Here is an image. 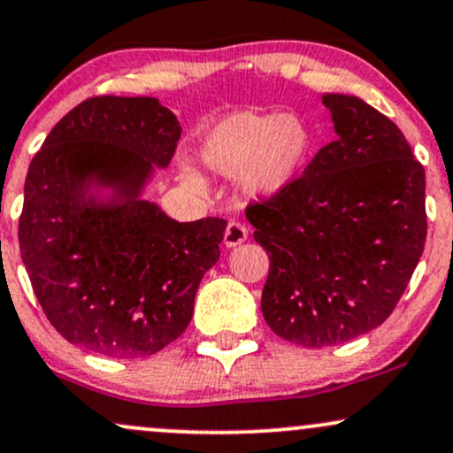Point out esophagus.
Returning <instances> with one entry per match:
<instances>
[{
	"label": "esophagus",
	"instance_id": "1",
	"mask_svg": "<svg viewBox=\"0 0 453 453\" xmlns=\"http://www.w3.org/2000/svg\"><path fill=\"white\" fill-rule=\"evenodd\" d=\"M247 236H249L247 226H242V223L238 221H230L226 227V234H223V242H226L227 249H234L247 241Z\"/></svg>",
	"mask_w": 453,
	"mask_h": 453
}]
</instances>
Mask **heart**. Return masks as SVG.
<instances>
[{
  "label": "heart",
  "instance_id": "heart-1",
  "mask_svg": "<svg viewBox=\"0 0 453 453\" xmlns=\"http://www.w3.org/2000/svg\"><path fill=\"white\" fill-rule=\"evenodd\" d=\"M309 153V127L283 112L232 114L200 144L202 164L221 179L238 180L253 200H268L292 185ZM183 183L202 189V179L191 168H183Z\"/></svg>",
  "mask_w": 453,
  "mask_h": 453
}]
</instances>
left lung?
Wrapping results in <instances>:
<instances>
[{
  "instance_id": "left-lung-1",
  "label": "left lung",
  "mask_w": 453,
  "mask_h": 453,
  "mask_svg": "<svg viewBox=\"0 0 453 453\" xmlns=\"http://www.w3.org/2000/svg\"><path fill=\"white\" fill-rule=\"evenodd\" d=\"M321 102L334 142L279 196L247 209L270 257L264 319L303 347L381 326L426 242V176L403 132L356 96L324 93Z\"/></svg>"
}]
</instances>
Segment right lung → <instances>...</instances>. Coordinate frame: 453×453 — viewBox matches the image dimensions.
<instances>
[{
    "label": "right lung",
    "instance_id": "1",
    "mask_svg": "<svg viewBox=\"0 0 453 453\" xmlns=\"http://www.w3.org/2000/svg\"><path fill=\"white\" fill-rule=\"evenodd\" d=\"M180 132L157 97H91L31 159L20 256L40 306L72 345L144 357L189 326L227 223H179L144 197Z\"/></svg>",
    "mask_w": 453,
    "mask_h": 453
}]
</instances>
